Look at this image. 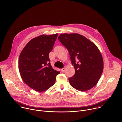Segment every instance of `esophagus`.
Here are the masks:
<instances>
[{
  "label": "esophagus",
  "instance_id": "34e87169",
  "mask_svg": "<svg viewBox=\"0 0 122 122\" xmlns=\"http://www.w3.org/2000/svg\"><path fill=\"white\" fill-rule=\"evenodd\" d=\"M61 71L62 72H64V71H65V68H62V69H61Z\"/></svg>",
  "mask_w": 122,
  "mask_h": 122
}]
</instances>
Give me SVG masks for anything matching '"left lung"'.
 Wrapping results in <instances>:
<instances>
[{"mask_svg": "<svg viewBox=\"0 0 122 122\" xmlns=\"http://www.w3.org/2000/svg\"><path fill=\"white\" fill-rule=\"evenodd\" d=\"M58 39L68 50L75 69V75L69 78L71 86L80 91L95 86L103 70V61L98 47L78 34H61Z\"/></svg>", "mask_w": 122, "mask_h": 122, "instance_id": "1", "label": "left lung"}]
</instances>
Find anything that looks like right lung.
Here are the masks:
<instances>
[{"label":"right lung","mask_w":122,"mask_h":122,"mask_svg":"<svg viewBox=\"0 0 122 122\" xmlns=\"http://www.w3.org/2000/svg\"><path fill=\"white\" fill-rule=\"evenodd\" d=\"M58 35H43L31 39L20 55L19 70L21 77L36 91L43 92L50 88L60 74L52 68L48 56Z\"/></svg>","instance_id":"add662e5"}]
</instances>
